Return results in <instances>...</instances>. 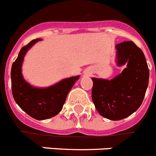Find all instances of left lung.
Masks as SVG:
<instances>
[{"label": "left lung", "instance_id": "1", "mask_svg": "<svg viewBox=\"0 0 156 156\" xmlns=\"http://www.w3.org/2000/svg\"><path fill=\"white\" fill-rule=\"evenodd\" d=\"M116 62L126 68L113 79L92 78V101L101 115L119 120L133 114L142 104L148 85L149 70L143 51L133 41L115 46Z\"/></svg>", "mask_w": 156, "mask_h": 156}]
</instances>
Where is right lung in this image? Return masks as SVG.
I'll return each instance as SVG.
<instances>
[{"instance_id":"1","label":"right lung","mask_w":156,"mask_h":156,"mask_svg":"<svg viewBox=\"0 0 156 156\" xmlns=\"http://www.w3.org/2000/svg\"><path fill=\"white\" fill-rule=\"evenodd\" d=\"M41 39L33 40L22 48L11 70L12 91L18 105L30 116L43 120L55 116L61 112L67 94L80 76L69 77L51 87L38 88L25 80L22 74V65L28 50Z\"/></svg>"}]
</instances>
